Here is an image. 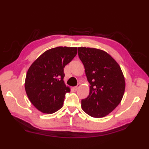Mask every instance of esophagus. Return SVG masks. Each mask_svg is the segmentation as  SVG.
I'll list each match as a JSON object with an SVG mask.
<instances>
[{"instance_id": "34e87169", "label": "esophagus", "mask_w": 149, "mask_h": 149, "mask_svg": "<svg viewBox=\"0 0 149 149\" xmlns=\"http://www.w3.org/2000/svg\"><path fill=\"white\" fill-rule=\"evenodd\" d=\"M81 86V84H77V86H74V88H73V89H74V90H75V91H76L77 90H78V88H79V86Z\"/></svg>"}]
</instances>
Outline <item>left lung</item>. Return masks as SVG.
<instances>
[{
	"label": "left lung",
	"instance_id": "left-lung-1",
	"mask_svg": "<svg viewBox=\"0 0 149 149\" xmlns=\"http://www.w3.org/2000/svg\"><path fill=\"white\" fill-rule=\"evenodd\" d=\"M83 63L90 93L81 100L84 111L94 118H102L112 112L121 102L125 83L119 65L102 50L78 47Z\"/></svg>",
	"mask_w": 149,
	"mask_h": 149
}]
</instances>
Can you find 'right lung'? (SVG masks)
<instances>
[{"mask_svg":"<svg viewBox=\"0 0 149 149\" xmlns=\"http://www.w3.org/2000/svg\"><path fill=\"white\" fill-rule=\"evenodd\" d=\"M77 47H58L43 52L27 72L25 89L33 105L43 113L61 109L65 94L70 91L63 78L64 68L76 56Z\"/></svg>","mask_w":149,"mask_h":149,"instance_id":"obj_1","label":"right lung"}]
</instances>
